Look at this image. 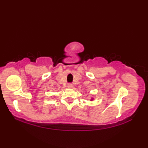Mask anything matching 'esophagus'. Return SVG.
<instances>
[{
    "instance_id": "obj_1",
    "label": "esophagus",
    "mask_w": 148,
    "mask_h": 148,
    "mask_svg": "<svg viewBox=\"0 0 148 148\" xmlns=\"http://www.w3.org/2000/svg\"><path fill=\"white\" fill-rule=\"evenodd\" d=\"M72 86H72V84H69L68 85V87H69V88H72Z\"/></svg>"
}]
</instances>
